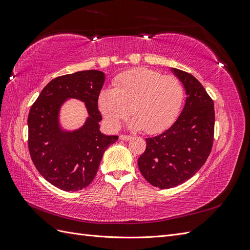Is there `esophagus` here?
Masks as SVG:
<instances>
[{
  "label": "esophagus",
  "mask_w": 250,
  "mask_h": 250,
  "mask_svg": "<svg viewBox=\"0 0 250 250\" xmlns=\"http://www.w3.org/2000/svg\"><path fill=\"white\" fill-rule=\"evenodd\" d=\"M119 139H120L121 141H129V140H131V139H132V137H130V135L120 134V137H119Z\"/></svg>",
  "instance_id": "esophagus-1"
}]
</instances>
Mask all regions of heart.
I'll list each match as a JSON object with an SVG mask.
<instances>
[{
	"mask_svg": "<svg viewBox=\"0 0 250 250\" xmlns=\"http://www.w3.org/2000/svg\"><path fill=\"white\" fill-rule=\"evenodd\" d=\"M184 100V86L175 76L141 67L120 75L113 88L101 90L98 107L111 129H118L131 109L129 127L152 134L175 122Z\"/></svg>",
	"mask_w": 250,
	"mask_h": 250,
	"instance_id": "1",
	"label": "heart"
}]
</instances>
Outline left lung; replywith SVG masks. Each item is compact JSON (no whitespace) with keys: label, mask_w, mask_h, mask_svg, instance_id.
<instances>
[{"label":"left lung","mask_w":250,"mask_h":250,"mask_svg":"<svg viewBox=\"0 0 250 250\" xmlns=\"http://www.w3.org/2000/svg\"><path fill=\"white\" fill-rule=\"evenodd\" d=\"M173 73L183 83L187 99L180 116L168 130L146 139L138 161L145 179L154 187L170 188L194 176L208 160L214 142V102L193 75Z\"/></svg>","instance_id":"left-lung-1"}]
</instances>
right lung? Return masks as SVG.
<instances>
[{
	"mask_svg": "<svg viewBox=\"0 0 250 250\" xmlns=\"http://www.w3.org/2000/svg\"><path fill=\"white\" fill-rule=\"evenodd\" d=\"M104 81V73L96 70L59 76L43 87L29 111L31 160L41 175L60 190L86 188L96 176L105 150L119 139L100 131L98 97ZM67 99L84 102L89 113L85 125L73 132L63 131L59 123L60 107Z\"/></svg>",
	"mask_w": 250,
	"mask_h": 250,
	"instance_id": "1",
	"label": "right lung"
}]
</instances>
